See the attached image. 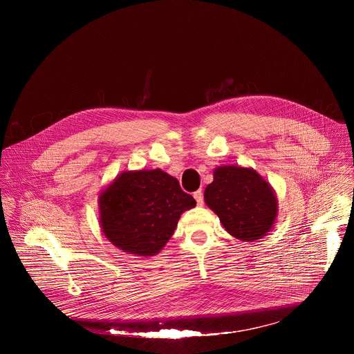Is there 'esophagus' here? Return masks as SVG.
<instances>
[{"mask_svg":"<svg viewBox=\"0 0 354 354\" xmlns=\"http://www.w3.org/2000/svg\"><path fill=\"white\" fill-rule=\"evenodd\" d=\"M194 198H195V201L198 203V205H203L204 201H203V192L201 189H199V191H196V192L194 194Z\"/></svg>","mask_w":354,"mask_h":354,"instance_id":"1","label":"esophagus"}]
</instances>
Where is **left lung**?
<instances>
[{"label": "left lung", "instance_id": "1", "mask_svg": "<svg viewBox=\"0 0 354 354\" xmlns=\"http://www.w3.org/2000/svg\"><path fill=\"white\" fill-rule=\"evenodd\" d=\"M204 202L236 239L254 241L272 227L278 202L271 185L251 167L219 166L204 191Z\"/></svg>", "mask_w": 354, "mask_h": 354}]
</instances>
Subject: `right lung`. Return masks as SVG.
Here are the masks:
<instances>
[{
	"mask_svg": "<svg viewBox=\"0 0 354 354\" xmlns=\"http://www.w3.org/2000/svg\"><path fill=\"white\" fill-rule=\"evenodd\" d=\"M196 205L160 169L124 171L100 195L106 239L121 251L153 256L173 236L181 214Z\"/></svg>",
	"mask_w": 354,
	"mask_h": 354,
	"instance_id": "add662e5",
	"label": "right lung"
}]
</instances>
